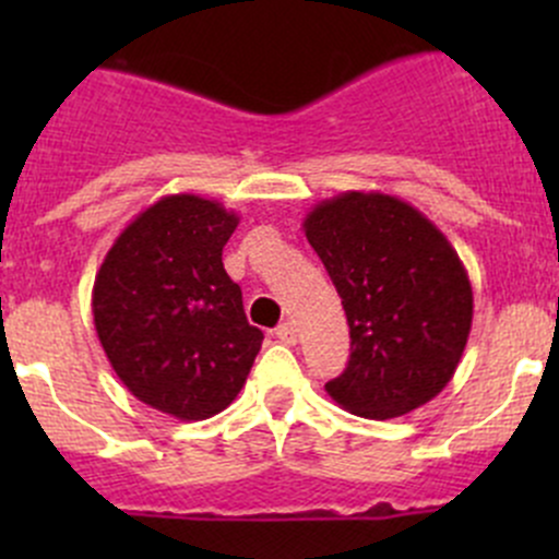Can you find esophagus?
I'll use <instances>...</instances> for the list:
<instances>
[{"label":"esophagus","mask_w":559,"mask_h":559,"mask_svg":"<svg viewBox=\"0 0 559 559\" xmlns=\"http://www.w3.org/2000/svg\"><path fill=\"white\" fill-rule=\"evenodd\" d=\"M275 337H278L281 343H286V346H295L297 337H300V335H297V326L292 324V321H284V324L275 330Z\"/></svg>","instance_id":"1"}]
</instances>
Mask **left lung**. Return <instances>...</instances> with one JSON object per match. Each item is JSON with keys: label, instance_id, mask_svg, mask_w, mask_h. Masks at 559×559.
<instances>
[{"label": "left lung", "instance_id": "left-lung-1", "mask_svg": "<svg viewBox=\"0 0 559 559\" xmlns=\"http://www.w3.org/2000/svg\"><path fill=\"white\" fill-rule=\"evenodd\" d=\"M343 300L352 357L324 389L365 419H394L452 381L473 321V289L447 235L381 191H343L302 222Z\"/></svg>", "mask_w": 559, "mask_h": 559}]
</instances>
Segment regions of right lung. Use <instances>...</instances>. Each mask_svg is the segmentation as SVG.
<instances>
[{
  "instance_id": "obj_1",
  "label": "right lung",
  "mask_w": 559,
  "mask_h": 559,
  "mask_svg": "<svg viewBox=\"0 0 559 559\" xmlns=\"http://www.w3.org/2000/svg\"><path fill=\"white\" fill-rule=\"evenodd\" d=\"M238 222L200 194L162 197L123 227L94 278V326L116 376L180 421L227 408L262 348L222 262Z\"/></svg>"
}]
</instances>
